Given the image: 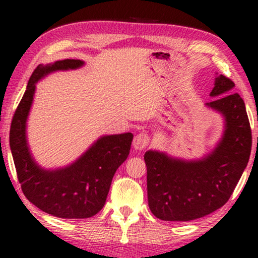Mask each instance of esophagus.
Masks as SVG:
<instances>
[{
  "label": "esophagus",
  "instance_id": "34e87169",
  "mask_svg": "<svg viewBox=\"0 0 258 258\" xmlns=\"http://www.w3.org/2000/svg\"><path fill=\"white\" fill-rule=\"evenodd\" d=\"M150 143V137L148 136V134L141 133L139 135L135 136L134 139V148L136 150H143L144 148H147Z\"/></svg>",
  "mask_w": 258,
  "mask_h": 258
}]
</instances>
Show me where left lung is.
Wrapping results in <instances>:
<instances>
[{
    "label": "left lung",
    "mask_w": 258,
    "mask_h": 258,
    "mask_svg": "<svg viewBox=\"0 0 258 258\" xmlns=\"http://www.w3.org/2000/svg\"><path fill=\"white\" fill-rule=\"evenodd\" d=\"M235 83L227 76L217 77L208 102L223 114V139L201 161L172 160L157 151H147L148 203L155 216L163 221H191L223 207L241 178L251 153L252 136L243 98L229 93ZM226 95H224V94Z\"/></svg>",
    "instance_id": "left-lung-1"
}]
</instances>
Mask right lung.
Listing matches in <instances>:
<instances>
[{"label": "right lung", "instance_id": "add662e5", "mask_svg": "<svg viewBox=\"0 0 258 258\" xmlns=\"http://www.w3.org/2000/svg\"><path fill=\"white\" fill-rule=\"evenodd\" d=\"M82 64L80 59H63L37 66L10 125V149L24 196L38 209L59 218H88L104 207L112 177L128 157L134 137L132 133L101 137L79 161L64 169L43 170L35 163L26 140L35 83L48 73L76 69Z\"/></svg>", "mask_w": 258, "mask_h": 258}]
</instances>
